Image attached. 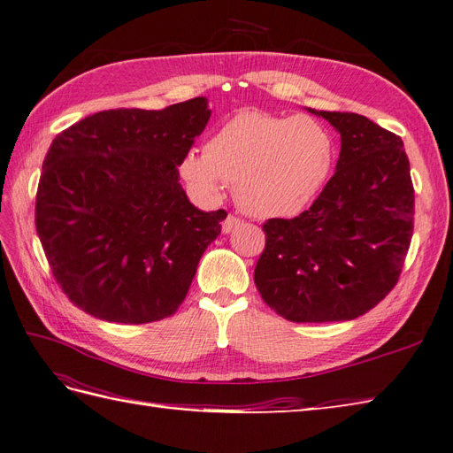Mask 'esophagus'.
I'll return each instance as SVG.
<instances>
[{
    "label": "esophagus",
    "instance_id": "esophagus-1",
    "mask_svg": "<svg viewBox=\"0 0 453 453\" xmlns=\"http://www.w3.org/2000/svg\"><path fill=\"white\" fill-rule=\"evenodd\" d=\"M241 219H237V216H233V214H229L227 219L222 222V231L224 233H231L234 227H239L241 226Z\"/></svg>",
    "mask_w": 453,
    "mask_h": 453
}]
</instances>
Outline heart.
I'll return each mask as SVG.
<instances>
[{
	"label": "heart",
	"mask_w": 453,
	"mask_h": 453,
	"mask_svg": "<svg viewBox=\"0 0 453 453\" xmlns=\"http://www.w3.org/2000/svg\"><path fill=\"white\" fill-rule=\"evenodd\" d=\"M331 163V134L314 118L242 111L216 129L205 148H190L180 173L198 198L219 200L231 183L248 214L281 219L311 203Z\"/></svg>",
	"instance_id": "b5f03b06"
}]
</instances>
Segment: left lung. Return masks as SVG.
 I'll return each instance as SVG.
<instances>
[{
  "mask_svg": "<svg viewBox=\"0 0 453 453\" xmlns=\"http://www.w3.org/2000/svg\"><path fill=\"white\" fill-rule=\"evenodd\" d=\"M309 112L341 133L337 172L312 205L263 224L255 287L290 322L353 320L395 288L412 237L415 188L398 134L356 112Z\"/></svg>",
  "mask_w": 453,
  "mask_h": 453,
  "instance_id": "8db88e82",
  "label": "left lung"
}]
</instances>
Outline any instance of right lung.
I'll use <instances>...</instances> for the list:
<instances>
[{
	"instance_id": "add662e5",
	"label": "right lung",
	"mask_w": 453,
	"mask_h": 453,
	"mask_svg": "<svg viewBox=\"0 0 453 453\" xmlns=\"http://www.w3.org/2000/svg\"><path fill=\"white\" fill-rule=\"evenodd\" d=\"M207 97L163 111L111 109L58 133L35 224L57 285L92 317L163 320L183 303L227 212L196 209L180 163L209 122Z\"/></svg>"
}]
</instances>
